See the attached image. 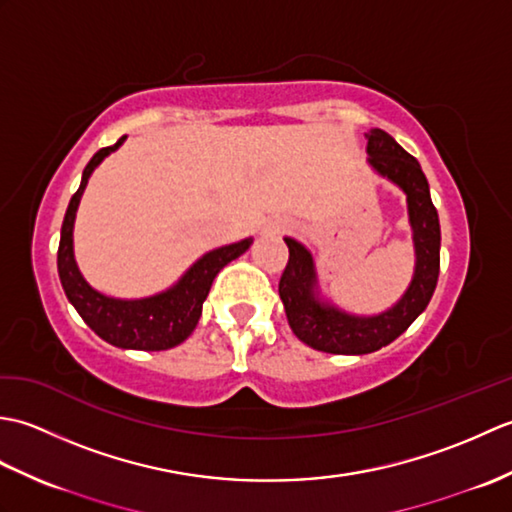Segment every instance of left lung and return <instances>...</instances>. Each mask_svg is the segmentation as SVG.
<instances>
[{"mask_svg":"<svg viewBox=\"0 0 512 512\" xmlns=\"http://www.w3.org/2000/svg\"><path fill=\"white\" fill-rule=\"evenodd\" d=\"M369 165L407 193L409 222L416 246V273L394 308L378 317H354L314 297L317 275L312 255L286 237L288 264L279 279V297L297 339L328 354H369L396 341L429 306L440 275V222L420 162L383 129L365 134Z\"/></svg>","mask_w":512,"mask_h":512,"instance_id":"obj_1","label":"left lung"}]
</instances>
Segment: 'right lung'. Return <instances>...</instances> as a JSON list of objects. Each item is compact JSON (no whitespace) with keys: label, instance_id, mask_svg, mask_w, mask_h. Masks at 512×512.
I'll return each instance as SVG.
<instances>
[{"label":"right lung","instance_id":"right-lung-1","mask_svg":"<svg viewBox=\"0 0 512 512\" xmlns=\"http://www.w3.org/2000/svg\"><path fill=\"white\" fill-rule=\"evenodd\" d=\"M123 140L125 136L118 138L112 147H103L96 151L88 162V167L83 169L81 187L72 195L68 211H65L63 217L57 268L65 297H68L76 312L81 314V319L103 341L123 347V350L160 352L189 339V334L200 321L202 303L209 297L213 279L228 262H233V259L246 253L250 239H242L237 244L215 248L211 253H206L187 270V275L176 286L169 288L167 292H160L156 297L123 301L105 297L101 292L90 288L88 281L81 277L79 268H76L72 253V226L76 206H79L90 173L96 169V165H101L105 156H110L114 149H118Z\"/></svg>","mask_w":512,"mask_h":512}]
</instances>
